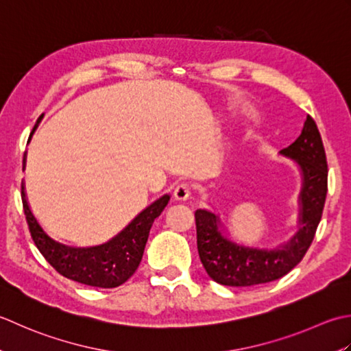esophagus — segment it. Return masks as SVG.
I'll use <instances>...</instances> for the list:
<instances>
[{"label":"esophagus","mask_w":351,"mask_h":351,"mask_svg":"<svg viewBox=\"0 0 351 351\" xmlns=\"http://www.w3.org/2000/svg\"><path fill=\"white\" fill-rule=\"evenodd\" d=\"M191 195V186L188 183H180L176 186L174 189V198L177 202H186Z\"/></svg>","instance_id":"esophagus-1"}]
</instances>
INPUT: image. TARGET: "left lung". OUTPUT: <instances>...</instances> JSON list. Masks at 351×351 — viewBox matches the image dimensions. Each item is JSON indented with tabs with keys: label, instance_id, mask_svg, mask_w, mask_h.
Returning a JSON list of instances; mask_svg holds the SVG:
<instances>
[{
	"label": "left lung",
	"instance_id": "left-lung-1",
	"mask_svg": "<svg viewBox=\"0 0 351 351\" xmlns=\"http://www.w3.org/2000/svg\"><path fill=\"white\" fill-rule=\"evenodd\" d=\"M280 154L297 163L303 180L298 230L289 242L274 250L239 245L221 233L215 213L195 212L199 259L206 273L219 285L254 286L277 280L298 265L312 244L327 195L326 152L312 117L307 115L302 134Z\"/></svg>",
	"mask_w": 351,
	"mask_h": 351
}]
</instances>
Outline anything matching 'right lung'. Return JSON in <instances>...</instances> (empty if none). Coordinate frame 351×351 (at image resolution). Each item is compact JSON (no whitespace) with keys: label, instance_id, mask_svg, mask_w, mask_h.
Instances as JSON below:
<instances>
[{"label":"right lung","instance_id":"1","mask_svg":"<svg viewBox=\"0 0 351 351\" xmlns=\"http://www.w3.org/2000/svg\"><path fill=\"white\" fill-rule=\"evenodd\" d=\"M38 123H36L32 134L38 127ZM24 168L25 157L23 169ZM24 189L23 183L21 184V197H23L25 219L34 244L39 248L42 256L63 277L83 285L97 286V288H117L134 274L141 263L142 254H144L149 228L169 202L168 194L156 199L153 204L142 210L123 232L106 244L95 247H71L54 241L44 232V228L40 227L30 210Z\"/></svg>","mask_w":351,"mask_h":351}]
</instances>
